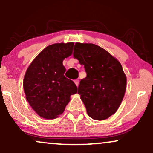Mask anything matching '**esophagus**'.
I'll use <instances>...</instances> for the list:
<instances>
[{"instance_id": "esophagus-1", "label": "esophagus", "mask_w": 153, "mask_h": 153, "mask_svg": "<svg viewBox=\"0 0 153 153\" xmlns=\"http://www.w3.org/2000/svg\"><path fill=\"white\" fill-rule=\"evenodd\" d=\"M74 82H75V85H76L77 86H78V85H79V80H78V79H77V80H75Z\"/></svg>"}]
</instances>
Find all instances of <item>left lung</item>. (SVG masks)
I'll list each match as a JSON object with an SVG mask.
<instances>
[{
	"mask_svg": "<svg viewBox=\"0 0 153 153\" xmlns=\"http://www.w3.org/2000/svg\"><path fill=\"white\" fill-rule=\"evenodd\" d=\"M73 56L83 65L87 76L78 94L95 120H104L118 110L126 91L127 77L121 63L102 47L91 43H75Z\"/></svg>",
	"mask_w": 153,
	"mask_h": 153,
	"instance_id": "1",
	"label": "left lung"
}]
</instances>
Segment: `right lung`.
Returning <instances> with one entry per match:
<instances>
[{"label":"right lung","instance_id":"1","mask_svg":"<svg viewBox=\"0 0 153 153\" xmlns=\"http://www.w3.org/2000/svg\"><path fill=\"white\" fill-rule=\"evenodd\" d=\"M73 42L56 43L45 47L28 67L23 86L26 99L42 118L54 119L64 112L71 95L78 91L64 75L65 58L73 52Z\"/></svg>","mask_w":153,"mask_h":153}]
</instances>
